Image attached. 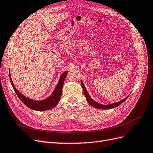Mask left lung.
I'll use <instances>...</instances> for the list:
<instances>
[{"instance_id": "8db88e82", "label": "left lung", "mask_w": 153, "mask_h": 153, "mask_svg": "<svg viewBox=\"0 0 153 153\" xmlns=\"http://www.w3.org/2000/svg\"><path fill=\"white\" fill-rule=\"evenodd\" d=\"M81 84H82V87L83 88V91H84V96H85V97L86 98V100L88 102V103L89 105H91L92 106L94 107V108H99V109H111V108H115L116 106L120 105V104H122L123 102H124L125 101L127 98L128 97V96L127 97H126L125 99L122 100V101H118V102H117V103H114L113 104H110V105H101V104H100L98 103H97V101H95L94 100H93L91 97H89V95L88 94L87 91H86V89L85 88V86H84V84L82 82V81H81Z\"/></svg>"}]
</instances>
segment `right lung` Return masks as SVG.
Instances as JSON below:
<instances>
[{
  "instance_id": "obj_1",
  "label": "right lung",
  "mask_w": 153,
  "mask_h": 153,
  "mask_svg": "<svg viewBox=\"0 0 153 153\" xmlns=\"http://www.w3.org/2000/svg\"><path fill=\"white\" fill-rule=\"evenodd\" d=\"M67 72L68 71H66L64 73L62 74V76L60 77V79L57 84V85H56L54 91L53 92L52 95H51L50 97H48V98L42 101H35L25 97V96H23L21 93H19L14 87L12 79H11L10 78V74H9V78H10L11 84H12L13 88L14 89L16 94L18 95V98L21 100V101L22 103L32 110H37V111H44V110H50L54 108V107L59 103V100L61 97V94H62V87H63L65 78L67 74Z\"/></svg>"
}]
</instances>
